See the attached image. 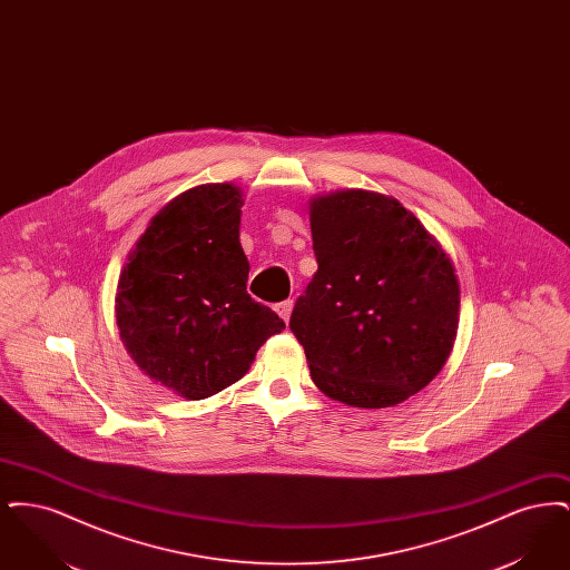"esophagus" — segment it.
Instances as JSON below:
<instances>
[{"instance_id":"1","label":"esophagus","mask_w":570,"mask_h":570,"mask_svg":"<svg viewBox=\"0 0 570 570\" xmlns=\"http://www.w3.org/2000/svg\"><path fill=\"white\" fill-rule=\"evenodd\" d=\"M275 312L279 314V318H282L284 323H288V321H291V312H293V301L288 298V301L277 303V305H275Z\"/></svg>"}]
</instances>
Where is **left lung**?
<instances>
[{"instance_id":"8db88e82","label":"left lung","mask_w":570,"mask_h":570,"mask_svg":"<svg viewBox=\"0 0 570 570\" xmlns=\"http://www.w3.org/2000/svg\"><path fill=\"white\" fill-rule=\"evenodd\" d=\"M318 272L291 331L309 376L346 406L389 407L444 367L460 325L455 265L406 207L379 191L309 200Z\"/></svg>"}]
</instances>
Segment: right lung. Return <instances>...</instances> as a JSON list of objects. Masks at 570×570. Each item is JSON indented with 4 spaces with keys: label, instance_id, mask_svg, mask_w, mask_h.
<instances>
[{
    "label": "right lung",
    "instance_id": "obj_1",
    "mask_svg": "<svg viewBox=\"0 0 570 570\" xmlns=\"http://www.w3.org/2000/svg\"><path fill=\"white\" fill-rule=\"evenodd\" d=\"M242 207L235 184L175 196L149 219L119 273L115 321L126 351L186 400L244 379L258 348L286 326L245 291Z\"/></svg>",
    "mask_w": 570,
    "mask_h": 570
}]
</instances>
